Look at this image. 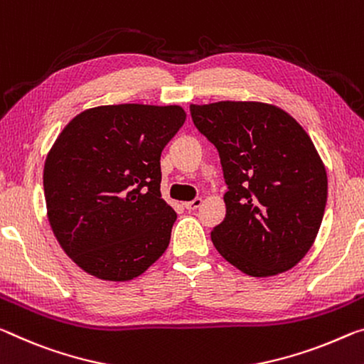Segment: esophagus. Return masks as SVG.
I'll list each match as a JSON object with an SVG mask.
<instances>
[{"label": "esophagus", "instance_id": "34e87169", "mask_svg": "<svg viewBox=\"0 0 364 364\" xmlns=\"http://www.w3.org/2000/svg\"><path fill=\"white\" fill-rule=\"evenodd\" d=\"M183 205H184V209H188V210H196V209H199L200 205H203V199L196 198L194 200H189V203H184Z\"/></svg>", "mask_w": 364, "mask_h": 364}]
</instances>
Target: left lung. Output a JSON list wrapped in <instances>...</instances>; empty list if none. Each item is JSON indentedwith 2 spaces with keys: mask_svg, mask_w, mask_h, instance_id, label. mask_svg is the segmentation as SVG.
<instances>
[{
  "mask_svg": "<svg viewBox=\"0 0 364 364\" xmlns=\"http://www.w3.org/2000/svg\"><path fill=\"white\" fill-rule=\"evenodd\" d=\"M189 109L218 151L228 186L227 215L210 233L213 246L252 277L295 267L314 243L327 203V173L306 131L261 102Z\"/></svg>",
  "mask_w": 364,
  "mask_h": 364,
  "instance_id": "1",
  "label": "left lung"
}]
</instances>
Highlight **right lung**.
<instances>
[{
    "instance_id": "obj_1",
    "label": "right lung",
    "mask_w": 364,
    "mask_h": 364,
    "mask_svg": "<svg viewBox=\"0 0 364 364\" xmlns=\"http://www.w3.org/2000/svg\"><path fill=\"white\" fill-rule=\"evenodd\" d=\"M184 119L178 105H105L58 136L43 170L48 220L87 274L131 280L168 247L176 212L161 199L160 155Z\"/></svg>"
}]
</instances>
